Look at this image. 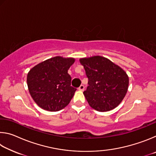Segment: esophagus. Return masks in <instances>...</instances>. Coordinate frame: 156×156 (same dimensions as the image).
<instances>
[{
	"mask_svg": "<svg viewBox=\"0 0 156 156\" xmlns=\"http://www.w3.org/2000/svg\"><path fill=\"white\" fill-rule=\"evenodd\" d=\"M84 86L83 85V84H81V85L78 87V90L80 91H84Z\"/></svg>",
	"mask_w": 156,
	"mask_h": 156,
	"instance_id": "esophagus-1",
	"label": "esophagus"
}]
</instances>
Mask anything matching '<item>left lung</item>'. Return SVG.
Segmentation results:
<instances>
[{
	"instance_id": "left-lung-1",
	"label": "left lung",
	"mask_w": 156,
	"mask_h": 156,
	"mask_svg": "<svg viewBox=\"0 0 156 156\" xmlns=\"http://www.w3.org/2000/svg\"><path fill=\"white\" fill-rule=\"evenodd\" d=\"M88 78L89 86L83 92L89 105L98 112H108L125 98L129 77L119 66L105 57L96 56L80 59Z\"/></svg>"
}]
</instances>
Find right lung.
I'll return each instance as SVG.
<instances>
[{
	"label": "right lung",
	"instance_id": "obj_1",
	"mask_svg": "<svg viewBox=\"0 0 156 156\" xmlns=\"http://www.w3.org/2000/svg\"><path fill=\"white\" fill-rule=\"evenodd\" d=\"M74 61L72 58L56 56L39 63L29 72V91L42 109L58 112L69 103L76 88L71 86L68 69Z\"/></svg>",
	"mask_w": 156,
	"mask_h": 156
}]
</instances>
